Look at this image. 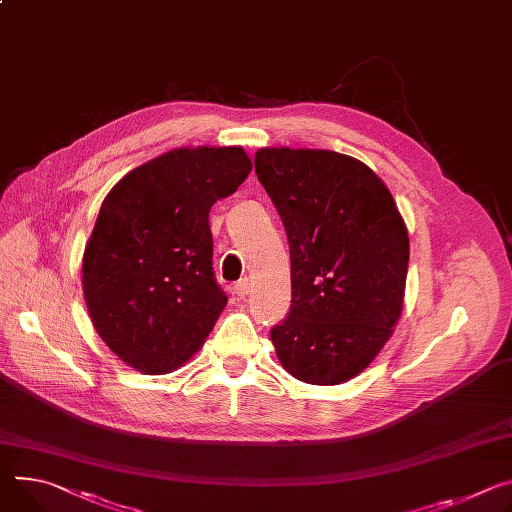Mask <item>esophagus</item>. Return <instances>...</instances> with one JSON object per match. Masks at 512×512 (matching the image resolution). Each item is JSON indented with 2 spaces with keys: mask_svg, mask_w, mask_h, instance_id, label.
I'll return each mask as SVG.
<instances>
[{
  "mask_svg": "<svg viewBox=\"0 0 512 512\" xmlns=\"http://www.w3.org/2000/svg\"><path fill=\"white\" fill-rule=\"evenodd\" d=\"M249 292H251V282L247 280V277H243V280H239V282L235 284V294L241 296V298H245Z\"/></svg>",
  "mask_w": 512,
  "mask_h": 512,
  "instance_id": "obj_1",
  "label": "esophagus"
}]
</instances>
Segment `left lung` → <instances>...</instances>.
Listing matches in <instances>:
<instances>
[{
    "label": "left lung",
    "instance_id": "left-lung-1",
    "mask_svg": "<svg viewBox=\"0 0 512 512\" xmlns=\"http://www.w3.org/2000/svg\"><path fill=\"white\" fill-rule=\"evenodd\" d=\"M255 173L280 212L292 306L271 329L296 380L343 384L374 361L400 318L408 232L384 181L335 151L259 149Z\"/></svg>",
    "mask_w": 512,
    "mask_h": 512
}]
</instances>
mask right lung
I'll use <instances>...</instances> for the list:
<instances>
[{
	"mask_svg": "<svg viewBox=\"0 0 512 512\" xmlns=\"http://www.w3.org/2000/svg\"><path fill=\"white\" fill-rule=\"evenodd\" d=\"M253 165L241 147L175 149L124 175L83 253V296L104 343L143 374H169L226 306L208 214Z\"/></svg>",
	"mask_w": 512,
	"mask_h": 512,
	"instance_id": "add662e5",
	"label": "right lung"
}]
</instances>
